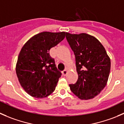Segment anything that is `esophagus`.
Instances as JSON below:
<instances>
[{
	"label": "esophagus",
	"mask_w": 124,
	"mask_h": 124,
	"mask_svg": "<svg viewBox=\"0 0 124 124\" xmlns=\"http://www.w3.org/2000/svg\"><path fill=\"white\" fill-rule=\"evenodd\" d=\"M67 72L66 70H64L62 72V74L63 76H66V74H67Z\"/></svg>",
	"instance_id": "34e87169"
}]
</instances>
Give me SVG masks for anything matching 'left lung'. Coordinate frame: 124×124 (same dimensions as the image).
I'll use <instances>...</instances> for the list:
<instances>
[{
  "label": "left lung",
  "mask_w": 124,
  "mask_h": 124,
  "mask_svg": "<svg viewBox=\"0 0 124 124\" xmlns=\"http://www.w3.org/2000/svg\"><path fill=\"white\" fill-rule=\"evenodd\" d=\"M66 38L75 57L78 79L69 84L81 100H90L105 87L110 71V59L102 44L89 34L66 33Z\"/></svg>",
  "instance_id": "8db88e82"
}]
</instances>
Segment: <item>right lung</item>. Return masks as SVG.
I'll return each instance as SVG.
<instances>
[{
    "label": "right lung",
    "mask_w": 124,
    "mask_h": 124,
    "mask_svg": "<svg viewBox=\"0 0 124 124\" xmlns=\"http://www.w3.org/2000/svg\"><path fill=\"white\" fill-rule=\"evenodd\" d=\"M66 34L43 32L28 40L21 49L17 76L22 87L31 96L43 98L55 89L62 73L50 57L49 50L60 43Z\"/></svg>",
    "instance_id": "right-lung-1"
}]
</instances>
